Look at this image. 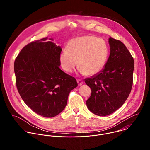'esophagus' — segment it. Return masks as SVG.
Returning a JSON list of instances; mask_svg holds the SVG:
<instances>
[{"label":"esophagus","mask_w":150,"mask_h":150,"mask_svg":"<svg viewBox=\"0 0 150 150\" xmlns=\"http://www.w3.org/2000/svg\"><path fill=\"white\" fill-rule=\"evenodd\" d=\"M76 81H77V82H78V83L79 85H82L83 83V82L82 80H81V79H77Z\"/></svg>","instance_id":"1"}]
</instances>
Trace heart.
Here are the masks:
<instances>
[{
	"instance_id": "obj_1",
	"label": "heart",
	"mask_w": 150,
	"mask_h": 150,
	"mask_svg": "<svg viewBox=\"0 0 150 150\" xmlns=\"http://www.w3.org/2000/svg\"><path fill=\"white\" fill-rule=\"evenodd\" d=\"M67 50L59 55L60 65L67 72L71 73L77 65L82 75H95L104 68L108 57V47L104 41L93 35L70 40Z\"/></svg>"
}]
</instances>
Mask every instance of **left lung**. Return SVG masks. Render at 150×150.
<instances>
[{"instance_id": "1", "label": "left lung", "mask_w": 150, "mask_h": 150, "mask_svg": "<svg viewBox=\"0 0 150 150\" xmlns=\"http://www.w3.org/2000/svg\"><path fill=\"white\" fill-rule=\"evenodd\" d=\"M110 53L98 74L85 79L91 90L87 100L93 113L105 116L116 111L129 96L133 84L134 58L122 42L110 37Z\"/></svg>"}]
</instances>
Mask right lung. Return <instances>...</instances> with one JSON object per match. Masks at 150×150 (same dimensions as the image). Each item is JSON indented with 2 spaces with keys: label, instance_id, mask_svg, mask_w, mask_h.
Segmentation results:
<instances>
[{
  "label": "right lung",
  "instance_id": "obj_1",
  "mask_svg": "<svg viewBox=\"0 0 150 150\" xmlns=\"http://www.w3.org/2000/svg\"><path fill=\"white\" fill-rule=\"evenodd\" d=\"M47 37L33 41L21 50L14 62L18 91L37 114L53 117L61 113L68 96L78 85L75 78L59 67L62 48Z\"/></svg>",
  "mask_w": 150,
  "mask_h": 150
}]
</instances>
